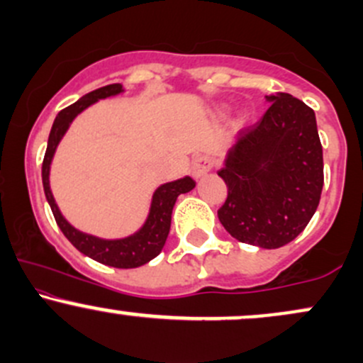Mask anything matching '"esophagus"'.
<instances>
[{
	"instance_id": "1",
	"label": "esophagus",
	"mask_w": 363,
	"mask_h": 363,
	"mask_svg": "<svg viewBox=\"0 0 363 363\" xmlns=\"http://www.w3.org/2000/svg\"><path fill=\"white\" fill-rule=\"evenodd\" d=\"M213 169V162H211L210 157H196L193 160V164H191V174H193V177L199 179L203 177L205 174L210 172V170Z\"/></svg>"
}]
</instances>
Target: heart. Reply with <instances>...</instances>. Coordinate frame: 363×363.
<instances>
[{
  "label": "heart",
  "mask_w": 363,
  "mask_h": 363,
  "mask_svg": "<svg viewBox=\"0 0 363 363\" xmlns=\"http://www.w3.org/2000/svg\"><path fill=\"white\" fill-rule=\"evenodd\" d=\"M244 123V118H240L239 121H237V124H242Z\"/></svg>",
  "instance_id": "b5f03b06"
}]
</instances>
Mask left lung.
Instances as JSON below:
<instances>
[{
    "instance_id": "8db88e82",
    "label": "left lung",
    "mask_w": 363,
    "mask_h": 363,
    "mask_svg": "<svg viewBox=\"0 0 363 363\" xmlns=\"http://www.w3.org/2000/svg\"><path fill=\"white\" fill-rule=\"evenodd\" d=\"M272 106L237 135L218 176L227 201L218 220L239 242L278 249L315 213L324 184L315 114L290 94L266 95Z\"/></svg>"
}]
</instances>
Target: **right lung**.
Wrapping results in <instances>:
<instances>
[{"mask_svg":"<svg viewBox=\"0 0 363 363\" xmlns=\"http://www.w3.org/2000/svg\"><path fill=\"white\" fill-rule=\"evenodd\" d=\"M124 89L121 83H112V85L102 86L90 94L83 95L77 102L62 109L54 119L51 133H49L48 150H45L44 162H43V186L45 199L51 206L54 218H56L57 227L65 234L66 239L72 242L74 247L82 254L91 257L94 261L102 262L106 266H114V268L128 269L138 268V266L147 264L153 257H157L164 249L165 240H167L170 230V220H172V210L176 205L179 194L189 193L194 189L196 182L189 176H184L177 181L165 182L158 186L155 193L152 196V205L145 223L141 225L135 234L123 237V239H102V237L86 234V232L74 228L68 220L61 213V210L56 205L51 186H49V174H51V164L54 153H56L57 145L62 140V136L68 131L69 124L73 123L80 112H83L91 104L102 101V99L114 97V95L123 94Z\"/></svg>","mask_w":363,"mask_h":363,"instance_id":"add662e5","label":"right lung"}]
</instances>
